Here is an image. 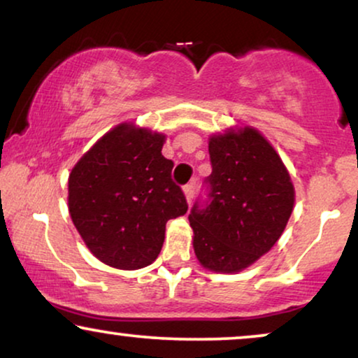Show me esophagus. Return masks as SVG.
Instances as JSON below:
<instances>
[{
  "label": "esophagus",
  "instance_id": "obj_1",
  "mask_svg": "<svg viewBox=\"0 0 358 358\" xmlns=\"http://www.w3.org/2000/svg\"><path fill=\"white\" fill-rule=\"evenodd\" d=\"M184 194H185V199H187V202L190 203L192 202L194 195H195V180H192V182L185 184L184 185Z\"/></svg>",
  "mask_w": 358,
  "mask_h": 358
}]
</instances>
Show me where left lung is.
<instances>
[{
	"mask_svg": "<svg viewBox=\"0 0 358 358\" xmlns=\"http://www.w3.org/2000/svg\"><path fill=\"white\" fill-rule=\"evenodd\" d=\"M212 174L189 213L194 251L213 272H239L282 236L295 192L282 159L254 129L210 138Z\"/></svg>",
	"mask_w": 358,
	"mask_h": 358,
	"instance_id": "1",
	"label": "left lung"
}]
</instances>
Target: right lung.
<instances>
[{"mask_svg": "<svg viewBox=\"0 0 358 358\" xmlns=\"http://www.w3.org/2000/svg\"><path fill=\"white\" fill-rule=\"evenodd\" d=\"M164 136L122 124L73 168L68 208L86 246L107 266H150L164 243L168 220L187 212L174 163L161 155Z\"/></svg>", "mask_w": 358, "mask_h": 358, "instance_id": "1", "label": "right lung"}]
</instances>
